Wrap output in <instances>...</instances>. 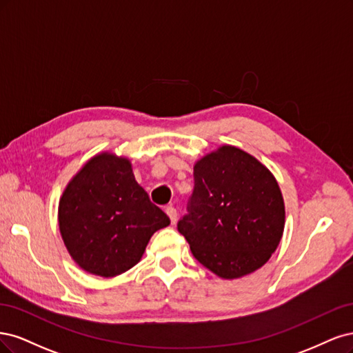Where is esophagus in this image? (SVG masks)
Wrapping results in <instances>:
<instances>
[{"label":"esophagus","mask_w":353,"mask_h":353,"mask_svg":"<svg viewBox=\"0 0 353 353\" xmlns=\"http://www.w3.org/2000/svg\"><path fill=\"white\" fill-rule=\"evenodd\" d=\"M165 212H167V215L170 217V221H172V224H174L176 221H177V211H176V208L174 207H165Z\"/></svg>","instance_id":"obj_1"}]
</instances>
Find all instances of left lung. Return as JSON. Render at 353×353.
Masks as SVG:
<instances>
[{"mask_svg":"<svg viewBox=\"0 0 353 353\" xmlns=\"http://www.w3.org/2000/svg\"><path fill=\"white\" fill-rule=\"evenodd\" d=\"M193 179L188 214L177 223L193 256L227 280L263 267L284 230V202L270 170L224 145L196 161Z\"/></svg>","mask_w":353,"mask_h":353,"instance_id":"obj_1","label":"left lung"}]
</instances>
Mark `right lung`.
Here are the masks:
<instances>
[{
    "label": "right lung",
    "mask_w": 353,
    "mask_h": 353,
    "mask_svg": "<svg viewBox=\"0 0 353 353\" xmlns=\"http://www.w3.org/2000/svg\"><path fill=\"white\" fill-rule=\"evenodd\" d=\"M167 214L134 180L128 158L102 152L63 192L59 225L74 263L90 274L116 277L141 261Z\"/></svg>",
    "instance_id": "obj_1"
}]
</instances>
